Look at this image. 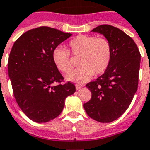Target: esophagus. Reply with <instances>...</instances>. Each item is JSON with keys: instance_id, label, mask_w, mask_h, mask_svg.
Segmentation results:
<instances>
[{"instance_id": "obj_1", "label": "esophagus", "mask_w": 150, "mask_h": 150, "mask_svg": "<svg viewBox=\"0 0 150 150\" xmlns=\"http://www.w3.org/2000/svg\"><path fill=\"white\" fill-rule=\"evenodd\" d=\"M82 87H83L82 85H78V84H77V85H76V90H79V89H81Z\"/></svg>"}]
</instances>
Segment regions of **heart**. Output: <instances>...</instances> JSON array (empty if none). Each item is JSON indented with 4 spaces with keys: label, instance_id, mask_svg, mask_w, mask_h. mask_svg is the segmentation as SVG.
<instances>
[{
    "label": "heart",
    "instance_id": "heart-1",
    "mask_svg": "<svg viewBox=\"0 0 150 150\" xmlns=\"http://www.w3.org/2000/svg\"><path fill=\"white\" fill-rule=\"evenodd\" d=\"M69 47L72 54L80 56L78 65L81 67L69 72L66 75L67 81L77 83H85L94 74H103L110 66L112 47L105 38L79 35L69 41ZM52 59L61 72L67 73L71 69L69 52L62 46H58L53 50Z\"/></svg>",
    "mask_w": 150,
    "mask_h": 150
}]
</instances>
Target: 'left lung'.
Masks as SVG:
<instances>
[{"label":"left lung","mask_w":150,"mask_h":150,"mask_svg":"<svg viewBox=\"0 0 150 150\" xmlns=\"http://www.w3.org/2000/svg\"><path fill=\"white\" fill-rule=\"evenodd\" d=\"M91 32L100 33L110 41L112 59L103 75L87 83L91 98L83 108L96 121L110 123L126 111L136 92L141 55L132 38L118 28L101 25Z\"/></svg>","instance_id":"8db88e82"}]
</instances>
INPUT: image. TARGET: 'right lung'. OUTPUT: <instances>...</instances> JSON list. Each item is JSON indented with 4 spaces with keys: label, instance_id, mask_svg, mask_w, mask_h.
Instances as JSON below:
<instances>
[{
    "label": "right lung",
    "instance_id": "right-lung-1",
    "mask_svg": "<svg viewBox=\"0 0 150 150\" xmlns=\"http://www.w3.org/2000/svg\"><path fill=\"white\" fill-rule=\"evenodd\" d=\"M71 35L41 26L23 33L12 46L8 68L14 96L34 122L46 123L58 117L66 98L76 91L70 82L60 83L63 77L52 59L53 50Z\"/></svg>",
    "mask_w": 150,
    "mask_h": 150
}]
</instances>
